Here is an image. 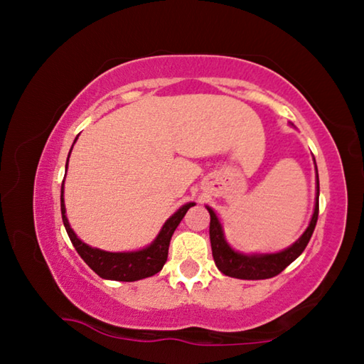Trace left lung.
I'll return each instance as SVG.
<instances>
[{"label": "left lung", "instance_id": "obj_1", "mask_svg": "<svg viewBox=\"0 0 364 364\" xmlns=\"http://www.w3.org/2000/svg\"><path fill=\"white\" fill-rule=\"evenodd\" d=\"M316 164V161H314ZM317 173V166H316ZM210 213V246H212V256L215 265L222 274L233 277V279H243V280H264L272 279V277L279 275L282 270H285L295 259L301 255L304 247L308 246L311 236L316 228L317 215H319V176H317V198L314 205V213L311 218L309 227L306 232L301 235L296 243H293L287 250L275 252V255H241V252L233 251L230 245L227 243L223 236L222 225L218 222L210 207H207Z\"/></svg>", "mask_w": 364, "mask_h": 364}]
</instances>
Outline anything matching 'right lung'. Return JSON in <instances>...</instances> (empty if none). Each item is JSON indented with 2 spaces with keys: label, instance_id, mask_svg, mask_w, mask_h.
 I'll return each mask as SVG.
<instances>
[{
  "label": "right lung",
  "instance_id": "add662e5",
  "mask_svg": "<svg viewBox=\"0 0 364 364\" xmlns=\"http://www.w3.org/2000/svg\"><path fill=\"white\" fill-rule=\"evenodd\" d=\"M68 160H69V155H68ZM66 168H68V161H66ZM63 191H65V183L61 184V215H63V223H65L69 240H71L73 246L76 247L77 255L82 257L84 262L87 264L97 275H100L102 279L118 280V282H136L160 272L161 267H164V264L166 262V257H168V246H170V240L173 233H175L176 227L183 220V217L186 215L189 207L194 205V203H188L184 204L181 209H178L175 213H173L168 220L165 222L164 227H161L159 236L154 240V243L151 246L144 247L141 251H132V252H108V251L97 250V247H90L85 243H82V241L76 236V233L73 232V228L69 227V222L66 218Z\"/></svg>",
  "mask_w": 364,
  "mask_h": 364
}]
</instances>
